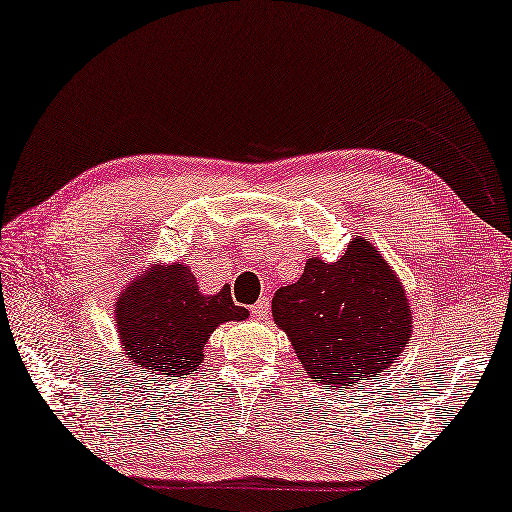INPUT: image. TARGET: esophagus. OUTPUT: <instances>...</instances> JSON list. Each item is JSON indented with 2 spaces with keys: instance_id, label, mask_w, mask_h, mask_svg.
Returning a JSON list of instances; mask_svg holds the SVG:
<instances>
[{
  "instance_id": "34e87169",
  "label": "esophagus",
  "mask_w": 512,
  "mask_h": 512,
  "mask_svg": "<svg viewBox=\"0 0 512 512\" xmlns=\"http://www.w3.org/2000/svg\"><path fill=\"white\" fill-rule=\"evenodd\" d=\"M252 316L258 318V321H263V318L269 316V298L267 296L260 298V301L252 307Z\"/></svg>"
}]
</instances>
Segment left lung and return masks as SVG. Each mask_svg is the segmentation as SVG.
Instances as JSON below:
<instances>
[{
  "label": "left lung",
  "mask_w": 512,
  "mask_h": 512,
  "mask_svg": "<svg viewBox=\"0 0 512 512\" xmlns=\"http://www.w3.org/2000/svg\"><path fill=\"white\" fill-rule=\"evenodd\" d=\"M272 316L307 376L325 390L381 376L412 336L406 287L363 236L336 263L307 258L303 276L276 289Z\"/></svg>",
  "instance_id": "1"
}]
</instances>
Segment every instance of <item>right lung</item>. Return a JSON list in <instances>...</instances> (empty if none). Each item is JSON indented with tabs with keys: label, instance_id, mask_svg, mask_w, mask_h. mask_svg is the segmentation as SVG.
Listing matches in <instances>:
<instances>
[{
	"label": "right lung",
	"instance_id": "obj_1",
	"mask_svg": "<svg viewBox=\"0 0 512 512\" xmlns=\"http://www.w3.org/2000/svg\"><path fill=\"white\" fill-rule=\"evenodd\" d=\"M122 352L142 372L185 376L205 361V345L216 327L245 321L231 289L202 294L185 263L149 265L133 278L113 305Z\"/></svg>",
	"mask_w": 512,
	"mask_h": 512
}]
</instances>
